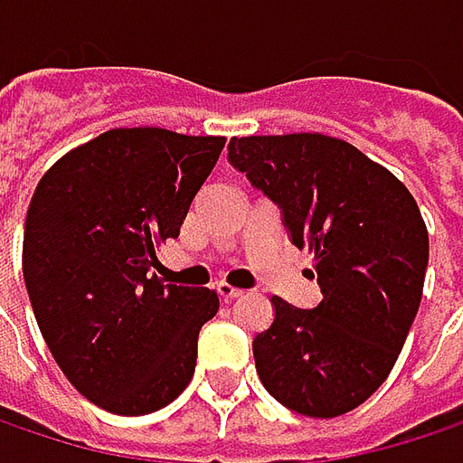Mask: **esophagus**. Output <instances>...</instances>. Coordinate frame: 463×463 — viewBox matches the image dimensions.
Here are the masks:
<instances>
[{
    "instance_id": "obj_1",
    "label": "esophagus",
    "mask_w": 463,
    "mask_h": 463,
    "mask_svg": "<svg viewBox=\"0 0 463 463\" xmlns=\"http://www.w3.org/2000/svg\"><path fill=\"white\" fill-rule=\"evenodd\" d=\"M217 293H220V298H222V301H232V298L243 296V290H241V288H232L228 286V283H220V286H217Z\"/></svg>"
}]
</instances>
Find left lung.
I'll use <instances>...</instances> for the list:
<instances>
[{
  "mask_svg": "<svg viewBox=\"0 0 463 463\" xmlns=\"http://www.w3.org/2000/svg\"><path fill=\"white\" fill-rule=\"evenodd\" d=\"M228 162L280 206L322 290L314 309L272 296L275 319L254 338L259 380L296 414L340 417L385 383L417 317L430 259L420 206L393 173L322 133L231 138Z\"/></svg>",
  "mask_w": 463,
  "mask_h": 463,
  "instance_id": "1",
  "label": "left lung"
}]
</instances>
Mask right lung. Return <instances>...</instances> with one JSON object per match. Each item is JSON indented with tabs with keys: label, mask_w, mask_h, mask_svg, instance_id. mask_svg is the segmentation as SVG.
Returning a JSON list of instances; mask_svg holds the SVG:
<instances>
[{
	"label": "right lung",
	"mask_w": 463,
	"mask_h": 463,
	"mask_svg": "<svg viewBox=\"0 0 463 463\" xmlns=\"http://www.w3.org/2000/svg\"><path fill=\"white\" fill-rule=\"evenodd\" d=\"M222 146V136L115 128L54 162L33 191L23 278L39 330L75 391L112 414L159 411L194 377L220 298L151 269Z\"/></svg>",
	"instance_id": "add662e5"
}]
</instances>
